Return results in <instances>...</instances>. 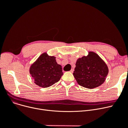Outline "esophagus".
Segmentation results:
<instances>
[{"label":"esophagus","mask_w":128,"mask_h":128,"mask_svg":"<svg viewBox=\"0 0 128 128\" xmlns=\"http://www.w3.org/2000/svg\"><path fill=\"white\" fill-rule=\"evenodd\" d=\"M73 71H74V69H72L70 70V72H72V73H73Z\"/></svg>","instance_id":"obj_1"}]
</instances>
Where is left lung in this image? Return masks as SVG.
I'll list each match as a JSON object with an SVG mask.
<instances>
[{"mask_svg": "<svg viewBox=\"0 0 128 128\" xmlns=\"http://www.w3.org/2000/svg\"><path fill=\"white\" fill-rule=\"evenodd\" d=\"M73 76L83 87L93 89L101 85L106 80L108 68L103 60L96 52L90 51L87 56L77 59Z\"/></svg>", "mask_w": 128, "mask_h": 128, "instance_id": "1", "label": "left lung"}]
</instances>
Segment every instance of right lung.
Here are the masks:
<instances>
[{"label":"right lung","instance_id":"1","mask_svg":"<svg viewBox=\"0 0 128 128\" xmlns=\"http://www.w3.org/2000/svg\"><path fill=\"white\" fill-rule=\"evenodd\" d=\"M29 73L34 83L42 88L48 87L58 82L63 75L62 66L56 57L47 52L42 54L29 68Z\"/></svg>","mask_w":128,"mask_h":128}]
</instances>
